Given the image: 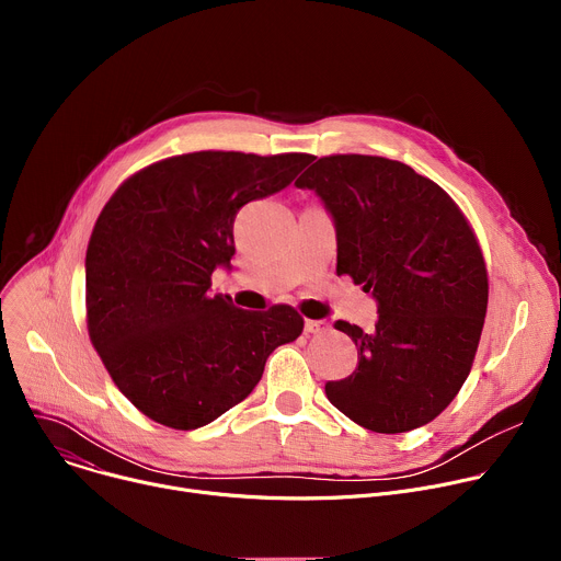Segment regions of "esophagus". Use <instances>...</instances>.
Listing matches in <instances>:
<instances>
[{
  "mask_svg": "<svg viewBox=\"0 0 561 561\" xmlns=\"http://www.w3.org/2000/svg\"><path fill=\"white\" fill-rule=\"evenodd\" d=\"M304 331H306L308 335H319V333L329 331V324L322 322V319H306V322H304Z\"/></svg>",
  "mask_w": 561,
  "mask_h": 561,
  "instance_id": "obj_1",
  "label": "esophagus"
}]
</instances>
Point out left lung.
<instances>
[{"mask_svg":"<svg viewBox=\"0 0 561 561\" xmlns=\"http://www.w3.org/2000/svg\"><path fill=\"white\" fill-rule=\"evenodd\" d=\"M337 230V275L377 301L375 331L335 322L357 346L327 397L355 424L407 433L433 422L466 381L489 306L482 249L457 204L411 167L375 154L322 157L295 182Z\"/></svg>","mask_w":561,"mask_h":561,"instance_id":"left-lung-1","label":"left lung"}]
</instances>
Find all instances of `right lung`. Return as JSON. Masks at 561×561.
I'll return each mask as SVG.
<instances>
[{"mask_svg": "<svg viewBox=\"0 0 561 561\" xmlns=\"http://www.w3.org/2000/svg\"><path fill=\"white\" fill-rule=\"evenodd\" d=\"M312 154L199 150L150 164L108 199L87 251L89 335L115 386L175 431L247 399L268 355L304 331L290 306L264 312L210 295L230 266L237 210L286 188Z\"/></svg>", "mask_w": 561, "mask_h": 561, "instance_id": "1", "label": "right lung"}]
</instances>
